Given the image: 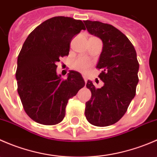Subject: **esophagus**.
<instances>
[{
  "instance_id": "esophagus-1",
  "label": "esophagus",
  "mask_w": 157,
  "mask_h": 157,
  "mask_svg": "<svg viewBox=\"0 0 157 157\" xmlns=\"http://www.w3.org/2000/svg\"><path fill=\"white\" fill-rule=\"evenodd\" d=\"M83 80H84L85 83H86V82H87V78H86V76H85V75H83Z\"/></svg>"
}]
</instances>
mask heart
Returning a JSON list of instances; mask_svg holds the SVG:
<instances>
[{
  "label": "heart",
  "instance_id": "1",
  "mask_svg": "<svg viewBox=\"0 0 157 157\" xmlns=\"http://www.w3.org/2000/svg\"><path fill=\"white\" fill-rule=\"evenodd\" d=\"M73 66L77 71L85 73L92 66V61L89 60L88 58L80 57L74 61Z\"/></svg>",
  "mask_w": 157,
  "mask_h": 157
}]
</instances>
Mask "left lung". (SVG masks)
I'll return each mask as SVG.
<instances>
[{
    "label": "left lung",
    "instance_id": "obj_1",
    "mask_svg": "<svg viewBox=\"0 0 157 157\" xmlns=\"http://www.w3.org/2000/svg\"><path fill=\"white\" fill-rule=\"evenodd\" d=\"M83 22L89 33L103 43L96 68L101 70L99 77L104 85L96 88L87 81L92 96L86 102L85 116L93 125L105 127L119 121L134 99L139 63L134 45L120 30L99 21Z\"/></svg>",
    "mask_w": 157,
    "mask_h": 157
}]
</instances>
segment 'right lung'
<instances>
[{
	"label": "right lung",
	"instance_id": "1",
	"mask_svg": "<svg viewBox=\"0 0 157 157\" xmlns=\"http://www.w3.org/2000/svg\"><path fill=\"white\" fill-rule=\"evenodd\" d=\"M82 29L86 28L81 20L55 17L38 26L23 43L17 58V91L25 112L36 122H61L69 99L84 86L80 73L71 71L62 80L56 72V63L69 55L71 39Z\"/></svg>",
	"mask_w": 157,
	"mask_h": 157
}]
</instances>
